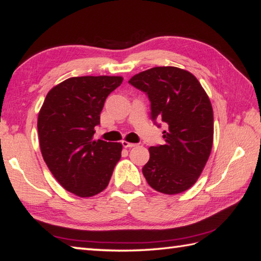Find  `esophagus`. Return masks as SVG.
Wrapping results in <instances>:
<instances>
[{
  "label": "esophagus",
  "mask_w": 261,
  "mask_h": 261,
  "mask_svg": "<svg viewBox=\"0 0 261 261\" xmlns=\"http://www.w3.org/2000/svg\"><path fill=\"white\" fill-rule=\"evenodd\" d=\"M122 146H123L124 148H132V147H136L137 145L136 143H132V142H129L126 140H122Z\"/></svg>",
  "instance_id": "34e87169"
}]
</instances>
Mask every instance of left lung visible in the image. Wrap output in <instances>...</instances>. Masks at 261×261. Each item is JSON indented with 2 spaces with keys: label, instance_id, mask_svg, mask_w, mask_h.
Wrapping results in <instances>:
<instances>
[{
  "label": "left lung",
  "instance_id": "obj_1",
  "mask_svg": "<svg viewBox=\"0 0 261 261\" xmlns=\"http://www.w3.org/2000/svg\"><path fill=\"white\" fill-rule=\"evenodd\" d=\"M129 83L148 94L152 119L168 125L165 145L149 148L143 176L159 193L187 191L201 176L212 150L213 109L206 92L192 73L173 66L141 71Z\"/></svg>",
  "mask_w": 261,
  "mask_h": 261
}]
</instances>
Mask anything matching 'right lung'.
Instances as JSON below:
<instances>
[{"instance_id": "obj_1", "label": "right lung", "mask_w": 261, "mask_h": 261, "mask_svg": "<svg viewBox=\"0 0 261 261\" xmlns=\"http://www.w3.org/2000/svg\"><path fill=\"white\" fill-rule=\"evenodd\" d=\"M122 76L70 77L48 92L38 114L43 160L66 191L91 197L109 185L122 143L94 140L105 98Z\"/></svg>"}]
</instances>
